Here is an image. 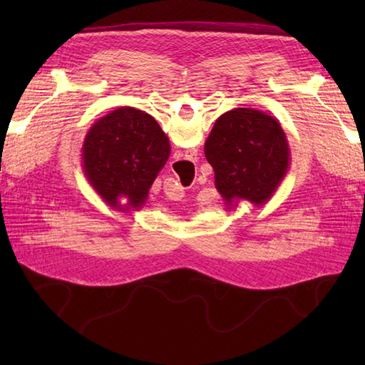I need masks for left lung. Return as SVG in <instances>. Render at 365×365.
I'll list each match as a JSON object with an SVG mask.
<instances>
[{"label": "left lung", "instance_id": "left-lung-1", "mask_svg": "<svg viewBox=\"0 0 365 365\" xmlns=\"http://www.w3.org/2000/svg\"><path fill=\"white\" fill-rule=\"evenodd\" d=\"M205 154L228 211L242 201L264 206L280 187L292 160L279 120L255 108L222 114L206 140Z\"/></svg>", "mask_w": 365, "mask_h": 365}]
</instances>
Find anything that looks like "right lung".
Instances as JSON below:
<instances>
[{
	"label": "right lung",
	"instance_id": "obj_1",
	"mask_svg": "<svg viewBox=\"0 0 365 365\" xmlns=\"http://www.w3.org/2000/svg\"><path fill=\"white\" fill-rule=\"evenodd\" d=\"M169 154V138L159 123L145 110L122 106L90 127L82 169L106 205L117 211H138ZM120 197L127 205H120Z\"/></svg>",
	"mask_w": 365,
	"mask_h": 365
}]
</instances>
